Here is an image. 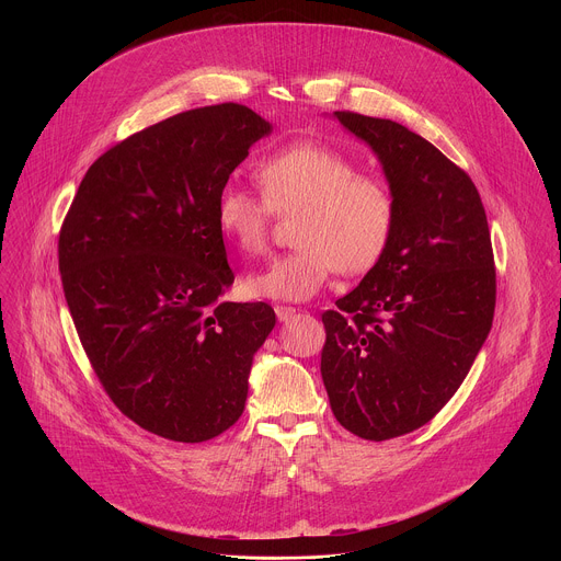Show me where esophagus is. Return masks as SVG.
Wrapping results in <instances>:
<instances>
[{
  "instance_id": "obj_1",
  "label": "esophagus",
  "mask_w": 561,
  "mask_h": 561,
  "mask_svg": "<svg viewBox=\"0 0 561 561\" xmlns=\"http://www.w3.org/2000/svg\"><path fill=\"white\" fill-rule=\"evenodd\" d=\"M295 312H297V308H293V306H275V314H277L279 322H288V319H290Z\"/></svg>"
}]
</instances>
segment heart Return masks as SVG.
Returning <instances> with one entry per match:
<instances>
[{
  "mask_svg": "<svg viewBox=\"0 0 561 561\" xmlns=\"http://www.w3.org/2000/svg\"><path fill=\"white\" fill-rule=\"evenodd\" d=\"M262 197L224 186L215 202L219 232L239 255L266 251L273 215H290L295 249L247 279L257 299L304 301L337 273H364L386 251L394 197L386 182L362 175L344 152L322 144H290L255 169Z\"/></svg>",
  "mask_w": 561,
  "mask_h": 561,
  "instance_id": "1",
  "label": "heart"
}]
</instances>
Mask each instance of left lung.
<instances>
[{"instance_id": "left-lung-1", "label": "left lung", "mask_w": 561, "mask_h": 561, "mask_svg": "<svg viewBox=\"0 0 561 561\" xmlns=\"http://www.w3.org/2000/svg\"><path fill=\"white\" fill-rule=\"evenodd\" d=\"M379 157L390 242L322 322V379L337 422L383 442L428 424L466 379L495 314V260L472 180L392 119L335 111Z\"/></svg>"}]
</instances>
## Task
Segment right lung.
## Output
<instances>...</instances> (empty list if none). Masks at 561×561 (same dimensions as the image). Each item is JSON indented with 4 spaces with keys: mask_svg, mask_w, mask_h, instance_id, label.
I'll list each match as a JSON object with an SVG mask.
<instances>
[{
    "mask_svg": "<svg viewBox=\"0 0 561 561\" xmlns=\"http://www.w3.org/2000/svg\"><path fill=\"white\" fill-rule=\"evenodd\" d=\"M271 124L242 104L193 108L108 148L59 230L79 342L113 404L164 439L197 444L244 413L253 355L275 327L234 282L215 202Z\"/></svg>",
    "mask_w": 561,
    "mask_h": 561,
    "instance_id": "add662e5",
    "label": "right lung"
}]
</instances>
